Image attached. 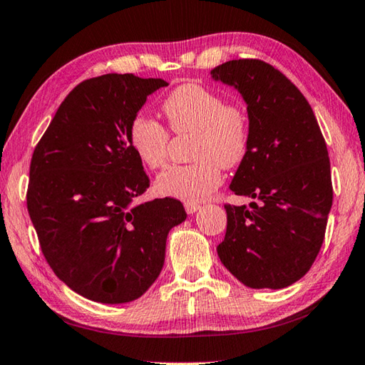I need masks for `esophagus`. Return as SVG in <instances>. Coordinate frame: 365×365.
<instances>
[{"label": "esophagus", "instance_id": "obj_1", "mask_svg": "<svg viewBox=\"0 0 365 365\" xmlns=\"http://www.w3.org/2000/svg\"><path fill=\"white\" fill-rule=\"evenodd\" d=\"M184 208H185V211H187V215H194L195 211L200 210V205L194 203V202H185L184 203Z\"/></svg>", "mask_w": 365, "mask_h": 365}]
</instances>
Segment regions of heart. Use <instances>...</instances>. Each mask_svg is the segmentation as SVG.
<instances>
[{
  "label": "heart",
  "mask_w": 365,
  "mask_h": 365,
  "mask_svg": "<svg viewBox=\"0 0 365 365\" xmlns=\"http://www.w3.org/2000/svg\"><path fill=\"white\" fill-rule=\"evenodd\" d=\"M162 111L175 133H194L190 157L155 180L157 194L200 202L222 181V167L235 168L250 146V119L242 106L225 103L217 92L195 82L175 87L162 101ZM130 148L150 170L168 159L170 133L160 122L138 115L130 123Z\"/></svg>",
  "instance_id": "obj_1"
}]
</instances>
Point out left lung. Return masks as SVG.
I'll use <instances>...</instances> for the list:
<instances>
[{"mask_svg": "<svg viewBox=\"0 0 365 365\" xmlns=\"http://www.w3.org/2000/svg\"><path fill=\"white\" fill-rule=\"evenodd\" d=\"M211 76L247 106L250 146L230 190L254 198L225 205L217 256L245 286L283 289L310 270L324 242L334 195L324 136L302 92L265 61L230 60Z\"/></svg>", "mask_w": 365, "mask_h": 365, "instance_id": "left-lung-1", "label": "left lung"}]
</instances>
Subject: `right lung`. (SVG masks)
<instances>
[{
    "label": "right lung",
    "instance_id": "add662e5",
    "mask_svg": "<svg viewBox=\"0 0 365 365\" xmlns=\"http://www.w3.org/2000/svg\"><path fill=\"white\" fill-rule=\"evenodd\" d=\"M163 79L103 74L68 93L30 165L26 208L47 264L100 304L141 297L159 277L168 232L185 221L176 198L136 205L149 187L128 130Z\"/></svg>",
    "mask_w": 365,
    "mask_h": 365
}]
</instances>
